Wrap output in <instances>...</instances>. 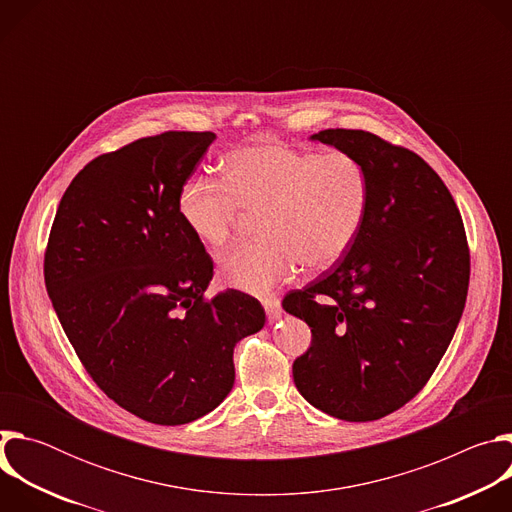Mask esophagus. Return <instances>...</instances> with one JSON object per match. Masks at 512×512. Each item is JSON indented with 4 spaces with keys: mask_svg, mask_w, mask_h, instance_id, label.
<instances>
[{
    "mask_svg": "<svg viewBox=\"0 0 512 512\" xmlns=\"http://www.w3.org/2000/svg\"><path fill=\"white\" fill-rule=\"evenodd\" d=\"M263 308H265V312H267L269 322H277V320L281 318V304H279V300H275V298H265V300H263Z\"/></svg>",
    "mask_w": 512,
    "mask_h": 512,
    "instance_id": "34e87169",
    "label": "esophagus"
}]
</instances>
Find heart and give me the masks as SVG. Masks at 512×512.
I'll return each instance as SVG.
<instances>
[{
  "mask_svg": "<svg viewBox=\"0 0 512 512\" xmlns=\"http://www.w3.org/2000/svg\"><path fill=\"white\" fill-rule=\"evenodd\" d=\"M369 198V174L354 156L259 141L225 158V182L188 178L178 212L210 251L227 247L243 218L259 214L263 241L227 253L221 277L229 287L263 296L294 279L302 265L308 271L336 265L358 237Z\"/></svg>",
  "mask_w": 512,
  "mask_h": 512,
  "instance_id": "heart-1",
  "label": "heart"
}]
</instances>
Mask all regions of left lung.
I'll list each match as a JSON object with an SVG mask.
<instances>
[{"label":"left lung","instance_id":"obj_1","mask_svg":"<svg viewBox=\"0 0 512 512\" xmlns=\"http://www.w3.org/2000/svg\"><path fill=\"white\" fill-rule=\"evenodd\" d=\"M310 141L354 156L371 198L348 253L283 300L312 328L294 383L332 417L373 421L421 391L454 338L470 279L466 233L450 190L417 154L362 129Z\"/></svg>","mask_w":512,"mask_h":512}]
</instances>
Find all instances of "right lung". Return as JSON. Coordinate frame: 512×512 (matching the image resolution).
<instances>
[{
  "mask_svg": "<svg viewBox=\"0 0 512 512\" xmlns=\"http://www.w3.org/2000/svg\"><path fill=\"white\" fill-rule=\"evenodd\" d=\"M214 139L168 131L95 158L66 188L44 257L48 296L87 373L158 425L221 405L237 342L265 326L261 304L237 289L204 300L212 259L178 212Z\"/></svg>",
  "mask_w": 512,
  "mask_h": 512,
  "instance_id": "add662e5",
  "label": "right lung"
}]
</instances>
